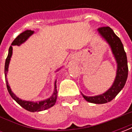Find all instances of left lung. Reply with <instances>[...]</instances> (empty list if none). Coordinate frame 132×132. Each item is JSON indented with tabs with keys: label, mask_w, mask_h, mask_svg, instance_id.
Here are the masks:
<instances>
[{
	"label": "left lung",
	"mask_w": 132,
	"mask_h": 132,
	"mask_svg": "<svg viewBox=\"0 0 132 132\" xmlns=\"http://www.w3.org/2000/svg\"><path fill=\"white\" fill-rule=\"evenodd\" d=\"M98 32L110 44L112 53L117 63V71L115 80L110 88L105 93L93 97H88L83 95L86 101L95 104H103L110 102L116 97L125 86L128 76V65L127 54L122 42L110 27H101L98 28Z\"/></svg>",
	"instance_id": "obj_1"
}]
</instances>
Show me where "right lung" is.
<instances>
[{"label":"right lung","mask_w":132,"mask_h":132,"mask_svg":"<svg viewBox=\"0 0 132 132\" xmlns=\"http://www.w3.org/2000/svg\"><path fill=\"white\" fill-rule=\"evenodd\" d=\"M33 33H34V31H32V30H30L24 31L22 33H21L20 35H19L14 39V41L11 44V45H18V46H20L21 44H22L24 42L27 40L28 37L32 35ZM12 54H13V46H10V48H9V51H8V55H7L6 59H5V77L7 89V90H8V93H10V96L13 97V99L15 100L16 102L21 106L22 108H23L24 109L30 111V112H39V111L45 110L46 109L52 107L53 105H54L56 100V97H57V90H56V81H55L54 91V93H53L52 96L49 97V99L38 102H30V101H25V100L19 99L18 97H16L15 95L11 91L10 86H8V83H7L6 76H7L8 65H9V63H10V58H11V56H12Z\"/></svg>","instance_id":"add662e5"}]
</instances>
